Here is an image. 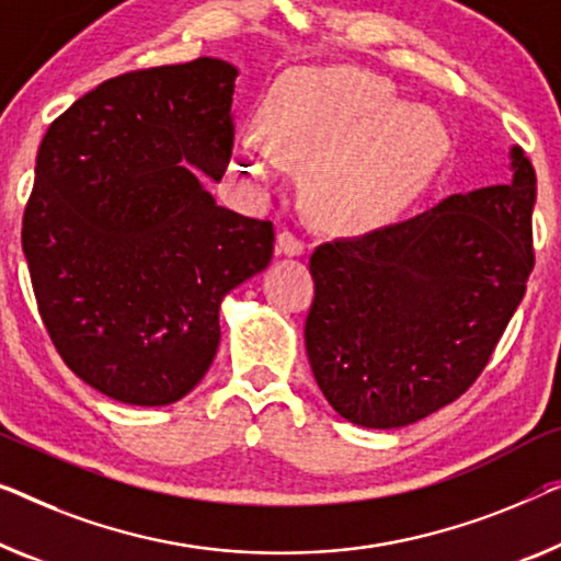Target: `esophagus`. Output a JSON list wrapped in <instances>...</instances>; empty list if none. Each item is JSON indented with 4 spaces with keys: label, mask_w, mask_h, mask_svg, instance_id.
I'll use <instances>...</instances> for the list:
<instances>
[{
    "label": "esophagus",
    "mask_w": 561,
    "mask_h": 561,
    "mask_svg": "<svg viewBox=\"0 0 561 561\" xmlns=\"http://www.w3.org/2000/svg\"><path fill=\"white\" fill-rule=\"evenodd\" d=\"M306 250V242L298 240L294 232L283 230L278 234V240H275V253L278 255H288V257H296V255H304Z\"/></svg>",
    "instance_id": "34e87169"
}]
</instances>
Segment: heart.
<instances>
[{
    "instance_id": "obj_1",
    "label": "heart",
    "mask_w": 561,
    "mask_h": 561,
    "mask_svg": "<svg viewBox=\"0 0 561 561\" xmlns=\"http://www.w3.org/2000/svg\"><path fill=\"white\" fill-rule=\"evenodd\" d=\"M425 113L392 105L385 80L367 72L296 78L263 108V134L242 131L234 161L257 190H273L280 161L316 164L311 202L323 220L367 230L412 199L433 153Z\"/></svg>"
}]
</instances>
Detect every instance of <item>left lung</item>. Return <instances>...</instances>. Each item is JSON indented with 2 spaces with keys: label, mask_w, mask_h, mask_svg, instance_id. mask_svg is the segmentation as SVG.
Listing matches in <instances>:
<instances>
[{
  "label": "left lung",
  "mask_w": 561,
  "mask_h": 561,
  "mask_svg": "<svg viewBox=\"0 0 561 561\" xmlns=\"http://www.w3.org/2000/svg\"><path fill=\"white\" fill-rule=\"evenodd\" d=\"M534 202L537 174L514 146L506 184L313 250L306 352L341 417L404 427L473 385L526 294Z\"/></svg>",
  "instance_id": "obj_1"
}]
</instances>
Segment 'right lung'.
<instances>
[{"label":"right lung","instance_id":"add662e5","mask_svg":"<svg viewBox=\"0 0 561 561\" xmlns=\"http://www.w3.org/2000/svg\"><path fill=\"white\" fill-rule=\"evenodd\" d=\"M238 68L217 58L111 78L55 118L22 217L39 316L101 394H190L220 344V304L273 257V225L220 207Z\"/></svg>","mask_w":561,"mask_h":561}]
</instances>
